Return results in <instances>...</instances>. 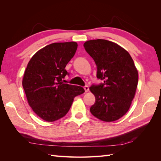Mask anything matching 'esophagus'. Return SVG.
I'll return each instance as SVG.
<instances>
[{
	"label": "esophagus",
	"instance_id": "esophagus-1",
	"mask_svg": "<svg viewBox=\"0 0 161 161\" xmlns=\"http://www.w3.org/2000/svg\"><path fill=\"white\" fill-rule=\"evenodd\" d=\"M84 90H85V91H86V92H88V91H89V87H88V86H85L84 87Z\"/></svg>",
	"mask_w": 161,
	"mask_h": 161
}]
</instances>
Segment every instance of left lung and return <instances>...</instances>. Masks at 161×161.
<instances>
[{
    "label": "left lung",
    "instance_id": "8db88e82",
    "mask_svg": "<svg viewBox=\"0 0 161 161\" xmlns=\"http://www.w3.org/2000/svg\"><path fill=\"white\" fill-rule=\"evenodd\" d=\"M97 66V77L104 82L92 84L95 102L90 108L95 117L105 122L117 120L131 106L138 86V73L129 53L114 42L90 40L84 43Z\"/></svg>",
    "mask_w": 161,
    "mask_h": 161
}]
</instances>
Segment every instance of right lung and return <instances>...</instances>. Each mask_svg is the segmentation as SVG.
Here are the masks:
<instances>
[{"mask_svg":"<svg viewBox=\"0 0 161 161\" xmlns=\"http://www.w3.org/2000/svg\"><path fill=\"white\" fill-rule=\"evenodd\" d=\"M76 42L53 43L35 54L27 66L23 87L30 107L45 121L57 120L69 111L75 97L84 93L81 86L64 84L65 69L75 55Z\"/></svg>","mask_w":161,"mask_h":161,"instance_id":"add662e5","label":"right lung"}]
</instances>
